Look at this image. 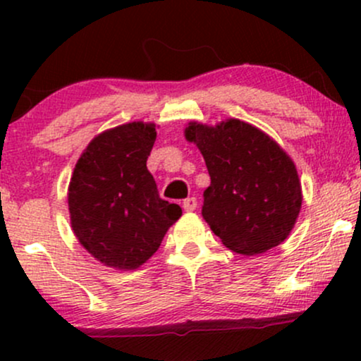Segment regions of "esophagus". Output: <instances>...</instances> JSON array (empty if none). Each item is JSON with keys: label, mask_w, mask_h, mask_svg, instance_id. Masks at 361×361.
I'll return each mask as SVG.
<instances>
[{"label": "esophagus", "mask_w": 361, "mask_h": 361, "mask_svg": "<svg viewBox=\"0 0 361 361\" xmlns=\"http://www.w3.org/2000/svg\"><path fill=\"white\" fill-rule=\"evenodd\" d=\"M183 209L186 212H193L195 209H197V198L195 197H188L183 200Z\"/></svg>", "instance_id": "1"}]
</instances>
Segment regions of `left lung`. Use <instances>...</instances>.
<instances>
[{
    "label": "left lung",
    "mask_w": 361,
    "mask_h": 361,
    "mask_svg": "<svg viewBox=\"0 0 361 361\" xmlns=\"http://www.w3.org/2000/svg\"><path fill=\"white\" fill-rule=\"evenodd\" d=\"M185 135L209 169L202 215L224 246L252 256L283 243L302 205L299 175L287 152L235 118L215 127L190 123Z\"/></svg>",
    "instance_id": "1"
}]
</instances>
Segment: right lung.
<instances>
[{"instance_id": "right-lung-1", "label": "right lung", "mask_w": 361, "mask_h": 361, "mask_svg": "<svg viewBox=\"0 0 361 361\" xmlns=\"http://www.w3.org/2000/svg\"><path fill=\"white\" fill-rule=\"evenodd\" d=\"M156 140L152 123L132 122L94 137L69 183L71 226L82 247L118 270H135L161 246L181 215L163 200L146 166Z\"/></svg>"}]
</instances>
